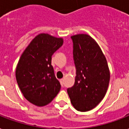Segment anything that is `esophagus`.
Here are the masks:
<instances>
[{"label": "esophagus", "instance_id": "esophagus-1", "mask_svg": "<svg viewBox=\"0 0 129 129\" xmlns=\"http://www.w3.org/2000/svg\"><path fill=\"white\" fill-rule=\"evenodd\" d=\"M60 84H61L62 86H63L64 85V79H60Z\"/></svg>", "mask_w": 129, "mask_h": 129}]
</instances>
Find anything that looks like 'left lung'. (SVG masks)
<instances>
[{
    "label": "left lung",
    "instance_id": "obj_1",
    "mask_svg": "<svg viewBox=\"0 0 129 129\" xmlns=\"http://www.w3.org/2000/svg\"><path fill=\"white\" fill-rule=\"evenodd\" d=\"M75 82L67 93L77 110L87 112L96 106L105 96L110 74L107 60L100 47L90 36H72Z\"/></svg>",
    "mask_w": 129,
    "mask_h": 129
}]
</instances>
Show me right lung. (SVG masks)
<instances>
[{"mask_svg": "<svg viewBox=\"0 0 129 129\" xmlns=\"http://www.w3.org/2000/svg\"><path fill=\"white\" fill-rule=\"evenodd\" d=\"M63 39L40 34L25 49L16 67V80L27 100L37 106L51 102L60 89L51 64L52 56Z\"/></svg>", "mask_w": 129, "mask_h": 129, "instance_id": "1", "label": "right lung"}]
</instances>
